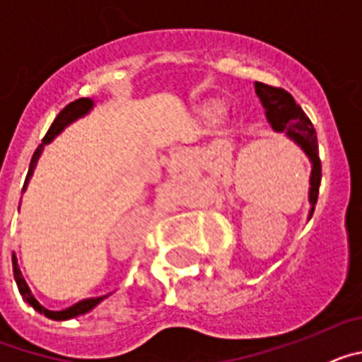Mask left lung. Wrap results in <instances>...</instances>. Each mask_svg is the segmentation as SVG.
<instances>
[{"mask_svg": "<svg viewBox=\"0 0 362 362\" xmlns=\"http://www.w3.org/2000/svg\"><path fill=\"white\" fill-rule=\"evenodd\" d=\"M255 94L264 108V116L268 123L274 129V132L284 134L292 139L312 163V172H310V212L308 219L315 210L319 196V185H321V159H319V145L317 134L313 129L312 121L306 117L303 108L296 103L292 94H288L283 88L264 85V83L255 81Z\"/></svg>", "mask_w": 362, "mask_h": 362, "instance_id": "left-lung-1", "label": "left lung"}]
</instances>
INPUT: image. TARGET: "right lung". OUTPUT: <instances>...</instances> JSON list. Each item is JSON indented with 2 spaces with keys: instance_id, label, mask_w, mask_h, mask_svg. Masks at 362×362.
I'll return each mask as SVG.
<instances>
[{
  "instance_id": "right-lung-1",
  "label": "right lung",
  "mask_w": 362,
  "mask_h": 362,
  "mask_svg": "<svg viewBox=\"0 0 362 362\" xmlns=\"http://www.w3.org/2000/svg\"><path fill=\"white\" fill-rule=\"evenodd\" d=\"M92 108H94V101H92V99H88V98H81V99H76V101H72L70 105H66V107L63 108L59 114H57V117L54 119V123L50 124L49 132L45 134L43 143L37 146L36 152H34V156H32L30 166H28L27 179H25V185H23V192L27 190V185H28V181H30L32 174H34V168H36V163H37V159H40L41 152H43L45 145H49L50 141H54V139H56V137L59 136V134H62L63 130L69 127V124H72L74 121H78L79 117L86 116V114L92 110ZM12 270H14L16 284H18V290H19V293H21V297H23L25 303H27V305H30L32 308L36 310V312L43 313L45 317L54 319V321H66V319H72V317H78V315H83V313L90 312V310L95 308V306H98L101 300L107 299V297L110 296V293H108V296L83 299V300H79V303H76V305L69 306V308L59 310V312H54V310L45 308L43 305H40V300L32 296L27 281L23 279V276H21V270H19V267H18V259H16V254H12Z\"/></svg>"
}]
</instances>
